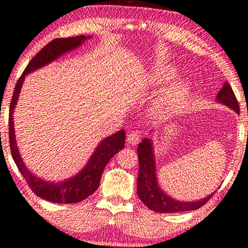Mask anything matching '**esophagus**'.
I'll return each instance as SVG.
<instances>
[{"label": "esophagus", "instance_id": "esophagus-1", "mask_svg": "<svg viewBox=\"0 0 248 248\" xmlns=\"http://www.w3.org/2000/svg\"><path fill=\"white\" fill-rule=\"evenodd\" d=\"M140 140V131H131L126 137V142L131 145H136Z\"/></svg>", "mask_w": 248, "mask_h": 248}]
</instances>
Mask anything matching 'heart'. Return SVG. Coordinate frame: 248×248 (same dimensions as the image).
<instances>
[{
	"mask_svg": "<svg viewBox=\"0 0 248 248\" xmlns=\"http://www.w3.org/2000/svg\"><path fill=\"white\" fill-rule=\"evenodd\" d=\"M172 76H174V72L171 70H161L156 77L159 81H163L170 79ZM186 98H187V89L185 85H176L166 93L162 99V104L167 110H176L185 104Z\"/></svg>",
	"mask_w": 248,
	"mask_h": 248,
	"instance_id": "heart-1",
	"label": "heart"
}]
</instances>
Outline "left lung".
I'll return each mask as SVG.
<instances>
[{
	"label": "left lung",
	"instance_id": "1",
	"mask_svg": "<svg viewBox=\"0 0 248 248\" xmlns=\"http://www.w3.org/2000/svg\"><path fill=\"white\" fill-rule=\"evenodd\" d=\"M217 99L220 103L230 106L231 108H233L238 113L240 111L238 99H236L231 85L227 81L225 82L222 89L217 93ZM151 145H153L151 140L144 138L137 148L138 162H140V172H138L137 178V194L140 196V201L149 209L157 213L188 212V210L201 208L203 204H206L214 194H210L208 198L201 200V201L180 202L169 198L158 188L156 180L155 159H154L153 146Z\"/></svg>",
	"mask_w": 248,
	"mask_h": 248
}]
</instances>
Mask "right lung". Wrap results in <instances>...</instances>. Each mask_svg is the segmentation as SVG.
<instances>
[{"label":"right lung","instance_id":"1","mask_svg":"<svg viewBox=\"0 0 248 248\" xmlns=\"http://www.w3.org/2000/svg\"><path fill=\"white\" fill-rule=\"evenodd\" d=\"M86 39L85 35L72 36V38H58L48 42L44 48L39 50L38 54L29 61L28 66L15 85L14 93H13L12 102H10V110H9V145L10 151H12L13 159L16 164L21 175L28 183L29 188L31 191H34L35 195L40 198L47 200L49 202L54 203H77L82 200L89 198L91 194L97 190L99 187L100 177L104 171V168L108 163L112 156L124 148L125 144V131L121 130L117 134H114L110 137L105 138L97 150L94 151L89 163L86 167L77 175L76 177L71 180L65 181L61 183H49L40 180L39 177H35L29 170H27L25 164H23L22 158L18 154L16 140H15L14 132V122H13V111H14L15 104H16L18 93H20L22 82L25 80V77L27 73H31V71H35L41 66H45L50 61L55 60L58 57H60L63 53L68 50L74 49L76 47L80 46V44Z\"/></svg>","mask_w":248,"mask_h":248}]
</instances>
